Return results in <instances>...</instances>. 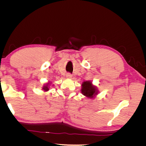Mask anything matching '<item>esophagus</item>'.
<instances>
[{
	"mask_svg": "<svg viewBox=\"0 0 146 146\" xmlns=\"http://www.w3.org/2000/svg\"><path fill=\"white\" fill-rule=\"evenodd\" d=\"M66 78H71L72 77V74H70V73L66 74Z\"/></svg>",
	"mask_w": 146,
	"mask_h": 146,
	"instance_id": "obj_1",
	"label": "esophagus"
}]
</instances>
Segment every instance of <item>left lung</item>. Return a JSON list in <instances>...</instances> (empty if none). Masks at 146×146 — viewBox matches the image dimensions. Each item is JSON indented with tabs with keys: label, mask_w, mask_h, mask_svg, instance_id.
<instances>
[{
	"label": "left lung",
	"mask_w": 146,
	"mask_h": 146,
	"mask_svg": "<svg viewBox=\"0 0 146 146\" xmlns=\"http://www.w3.org/2000/svg\"><path fill=\"white\" fill-rule=\"evenodd\" d=\"M81 92L83 95L88 98L93 99L98 94V90L97 88L92 84L91 81L83 82L82 84Z\"/></svg>",
	"instance_id": "8db88e82"
}]
</instances>
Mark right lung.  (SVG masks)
I'll list each match as a JSON object with an SVG mask.
<instances>
[{
	"label": "right lung",
	"instance_id": "obj_1",
	"mask_svg": "<svg viewBox=\"0 0 146 146\" xmlns=\"http://www.w3.org/2000/svg\"><path fill=\"white\" fill-rule=\"evenodd\" d=\"M50 85V82H48L45 85H44L42 87V90L44 91H48L49 90V86Z\"/></svg>",
	"mask_w": 146,
	"mask_h": 146
}]
</instances>
